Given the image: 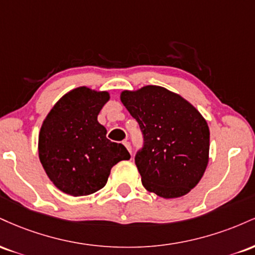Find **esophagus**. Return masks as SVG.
Wrapping results in <instances>:
<instances>
[{"mask_svg": "<svg viewBox=\"0 0 255 255\" xmlns=\"http://www.w3.org/2000/svg\"><path fill=\"white\" fill-rule=\"evenodd\" d=\"M124 145L126 146V148H127V150L130 152V142L128 141V140H125V141H124Z\"/></svg>", "mask_w": 255, "mask_h": 255, "instance_id": "esophagus-1", "label": "esophagus"}]
</instances>
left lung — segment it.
Segmentation results:
<instances>
[{
	"label": "left lung",
	"mask_w": 255,
	"mask_h": 255,
	"mask_svg": "<svg viewBox=\"0 0 255 255\" xmlns=\"http://www.w3.org/2000/svg\"><path fill=\"white\" fill-rule=\"evenodd\" d=\"M121 102L144 137L135 153L142 186L165 199L187 194L209 162L210 130L203 116L186 99L160 86L124 91Z\"/></svg>",
	"instance_id": "1"
}]
</instances>
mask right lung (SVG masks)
Here are the masks:
<instances>
[{"mask_svg": "<svg viewBox=\"0 0 255 255\" xmlns=\"http://www.w3.org/2000/svg\"><path fill=\"white\" fill-rule=\"evenodd\" d=\"M108 101V92L78 87L54 105L40 128L38 151L44 170L60 191L73 197L103 188L111 168L130 158L97 121Z\"/></svg>", "mask_w": 255, "mask_h": 255, "instance_id": "add662e5", "label": "right lung"}]
</instances>
